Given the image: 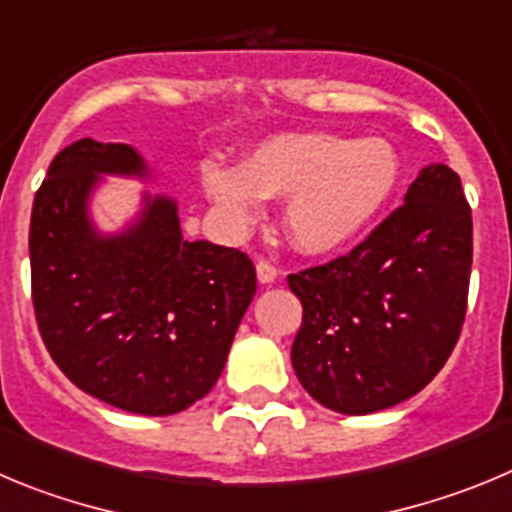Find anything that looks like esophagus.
Segmentation results:
<instances>
[{"instance_id": "obj_1", "label": "esophagus", "mask_w": 512, "mask_h": 512, "mask_svg": "<svg viewBox=\"0 0 512 512\" xmlns=\"http://www.w3.org/2000/svg\"><path fill=\"white\" fill-rule=\"evenodd\" d=\"M255 270H257V280H260L262 285H270V283H275V280H278V270H275L270 262L260 260L255 265Z\"/></svg>"}]
</instances>
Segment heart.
<instances>
[{"label": "heart", "mask_w": 512, "mask_h": 512, "mask_svg": "<svg viewBox=\"0 0 512 512\" xmlns=\"http://www.w3.org/2000/svg\"><path fill=\"white\" fill-rule=\"evenodd\" d=\"M400 155L382 137L285 132L252 147L239 168L209 163L204 188L232 227L260 216L262 199H283V227L306 255L352 245L388 204Z\"/></svg>", "instance_id": "obj_1"}]
</instances>
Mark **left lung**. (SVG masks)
Segmentation results:
<instances>
[{
    "mask_svg": "<svg viewBox=\"0 0 512 512\" xmlns=\"http://www.w3.org/2000/svg\"><path fill=\"white\" fill-rule=\"evenodd\" d=\"M472 209L449 165L418 173L349 255L288 275L303 321L293 370L329 411L367 416L439 375L467 313Z\"/></svg>",
    "mask_w": 512,
    "mask_h": 512,
    "instance_id": "1",
    "label": "left lung"
}]
</instances>
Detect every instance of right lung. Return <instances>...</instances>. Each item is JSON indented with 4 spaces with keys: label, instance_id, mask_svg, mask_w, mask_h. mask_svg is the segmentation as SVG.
Segmentation results:
<instances>
[{
    "label": "right lung",
    "instance_id": "add662e5",
    "mask_svg": "<svg viewBox=\"0 0 512 512\" xmlns=\"http://www.w3.org/2000/svg\"><path fill=\"white\" fill-rule=\"evenodd\" d=\"M101 176L147 178L122 142H73L55 155L30 219L32 306L63 375L140 416L186 411L216 385L255 298L245 252L188 242L178 206L142 199L135 224L99 234L89 199Z\"/></svg>",
    "mask_w": 512,
    "mask_h": 512
}]
</instances>
